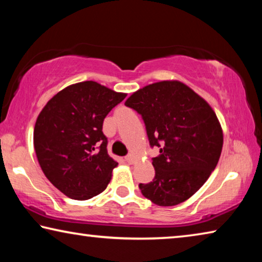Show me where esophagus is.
I'll return each mask as SVG.
<instances>
[{"label": "esophagus", "mask_w": 262, "mask_h": 262, "mask_svg": "<svg viewBox=\"0 0 262 262\" xmlns=\"http://www.w3.org/2000/svg\"><path fill=\"white\" fill-rule=\"evenodd\" d=\"M125 161L128 164H133V163H134V156H133V155H128V156L125 157Z\"/></svg>", "instance_id": "34e87169"}]
</instances>
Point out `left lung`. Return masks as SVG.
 <instances>
[{
	"label": "left lung",
	"mask_w": 262,
	"mask_h": 262,
	"mask_svg": "<svg viewBox=\"0 0 262 262\" xmlns=\"http://www.w3.org/2000/svg\"><path fill=\"white\" fill-rule=\"evenodd\" d=\"M125 105L139 113L150 147L155 178L140 184L155 205L176 206L189 199L209 178L219 163L223 133L207 101L178 81H163L140 89Z\"/></svg>",
	"instance_id": "obj_1"
}]
</instances>
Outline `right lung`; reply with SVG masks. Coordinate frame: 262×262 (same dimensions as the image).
I'll use <instances>...</instances> for the list:
<instances>
[{
  "mask_svg": "<svg viewBox=\"0 0 262 262\" xmlns=\"http://www.w3.org/2000/svg\"><path fill=\"white\" fill-rule=\"evenodd\" d=\"M125 98L97 82H81L56 94L39 114L33 132L38 162L68 198L88 200L107 187L118 163L107 154L103 122Z\"/></svg>",
  "mask_w": 262,
  "mask_h": 262,
  "instance_id": "1",
  "label": "right lung"
}]
</instances>
